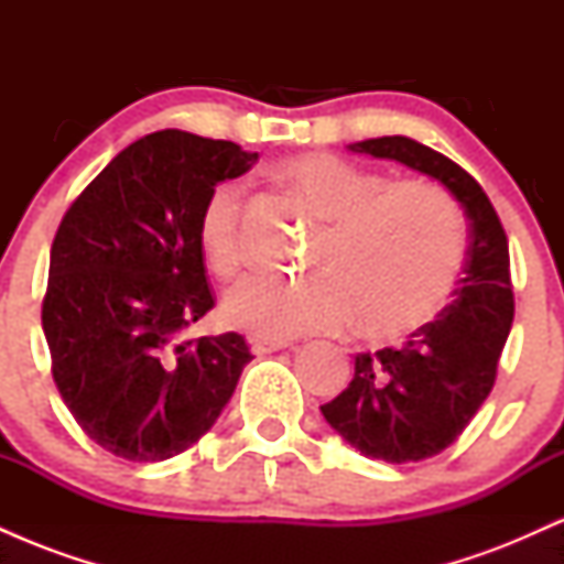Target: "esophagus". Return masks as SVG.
Returning <instances> with one entry per match:
<instances>
[{"label": "esophagus", "mask_w": 564, "mask_h": 564, "mask_svg": "<svg viewBox=\"0 0 564 564\" xmlns=\"http://www.w3.org/2000/svg\"><path fill=\"white\" fill-rule=\"evenodd\" d=\"M249 345L254 355H268V352H275V349L289 347L291 341L289 339H268V336H251Z\"/></svg>", "instance_id": "esophagus-1"}]
</instances>
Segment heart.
Wrapping results in <instances>:
<instances>
[{
    "label": "heart",
    "instance_id": "b5f03b06",
    "mask_svg": "<svg viewBox=\"0 0 564 564\" xmlns=\"http://www.w3.org/2000/svg\"><path fill=\"white\" fill-rule=\"evenodd\" d=\"M281 177L328 223L315 270L302 281L257 278L232 291L225 318L268 339L339 332L364 318L381 339L411 334L451 300L467 260L458 206L443 187L390 183L339 156H296ZM243 187L223 183L198 215V246L212 273H243Z\"/></svg>",
    "mask_w": 564,
    "mask_h": 564
}]
</instances>
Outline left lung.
Segmentation results:
<instances>
[{"label": "left lung", "mask_w": 564, "mask_h": 564, "mask_svg": "<svg viewBox=\"0 0 564 564\" xmlns=\"http://www.w3.org/2000/svg\"><path fill=\"white\" fill-rule=\"evenodd\" d=\"M349 151L435 177L469 217L467 262L453 304L403 347L355 355L347 390L321 405L326 422L364 456L422 462L448 448L494 390L514 318L507 232L480 183L422 142L392 134L352 142Z\"/></svg>", "instance_id": "left-lung-1"}]
</instances>
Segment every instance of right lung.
I'll list each match as a JSON object with an SVG mask.
<instances>
[{"mask_svg": "<svg viewBox=\"0 0 564 564\" xmlns=\"http://www.w3.org/2000/svg\"><path fill=\"white\" fill-rule=\"evenodd\" d=\"M257 153L164 129L124 148L68 206L42 328L76 424L127 462L177 456L212 430L251 360L241 334L187 336L215 307L198 215Z\"/></svg>", "mask_w": 564, "mask_h": 564, "instance_id": "add662e5", "label": "right lung"}]
</instances>
